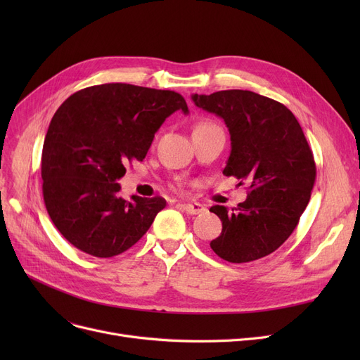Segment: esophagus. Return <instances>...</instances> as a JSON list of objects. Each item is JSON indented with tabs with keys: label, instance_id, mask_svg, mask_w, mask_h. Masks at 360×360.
Listing matches in <instances>:
<instances>
[{
	"label": "esophagus",
	"instance_id": "obj_1",
	"mask_svg": "<svg viewBox=\"0 0 360 360\" xmlns=\"http://www.w3.org/2000/svg\"><path fill=\"white\" fill-rule=\"evenodd\" d=\"M178 207L188 214H200L205 210V207L200 202H181L178 204Z\"/></svg>",
	"mask_w": 360,
	"mask_h": 360
}]
</instances>
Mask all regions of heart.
I'll return each instance as SVG.
<instances>
[{
	"label": "heart",
	"mask_w": 360,
	"mask_h": 360,
	"mask_svg": "<svg viewBox=\"0 0 360 360\" xmlns=\"http://www.w3.org/2000/svg\"><path fill=\"white\" fill-rule=\"evenodd\" d=\"M210 125H213V124H212V122H205V121H204V122H198V124L195 125L194 131H195V129H202V128H207V127H210Z\"/></svg>",
	"instance_id": "obj_1"
}]
</instances>
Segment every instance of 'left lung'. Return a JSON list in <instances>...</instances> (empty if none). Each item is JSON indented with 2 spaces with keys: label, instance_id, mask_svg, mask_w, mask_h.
Here are the masks:
<instances>
[{
  "label": "left lung",
  "instance_id": "1",
  "mask_svg": "<svg viewBox=\"0 0 360 360\" xmlns=\"http://www.w3.org/2000/svg\"><path fill=\"white\" fill-rule=\"evenodd\" d=\"M193 101L229 129L232 150L223 174L250 184L247 200L235 209H210L221 220L212 250L236 264L274 252L295 231L315 182L304 131L285 105L250 90L193 94Z\"/></svg>",
  "mask_w": 360,
  "mask_h": 360
}]
</instances>
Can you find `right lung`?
<instances>
[{
	"label": "right lung",
	"instance_id": "obj_1",
	"mask_svg": "<svg viewBox=\"0 0 360 360\" xmlns=\"http://www.w3.org/2000/svg\"><path fill=\"white\" fill-rule=\"evenodd\" d=\"M179 109L190 112L176 91L108 83L75 91L55 112L42 150V191L55 228L75 248L110 258L148 231L166 200L127 201L117 181Z\"/></svg>",
	"mask_w": 360,
	"mask_h": 360
}]
</instances>
